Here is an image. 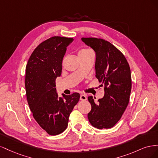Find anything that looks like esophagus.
I'll return each mask as SVG.
<instances>
[{
	"label": "esophagus",
	"mask_w": 158,
	"mask_h": 158,
	"mask_svg": "<svg viewBox=\"0 0 158 158\" xmlns=\"http://www.w3.org/2000/svg\"><path fill=\"white\" fill-rule=\"evenodd\" d=\"M80 99L81 100V101H85V100L87 99V97H86V95H84V94H82V95H80Z\"/></svg>",
	"instance_id": "esophagus-1"
}]
</instances>
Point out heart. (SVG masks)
Here are the masks:
<instances>
[{"label":"heart","instance_id":"heart-1","mask_svg":"<svg viewBox=\"0 0 158 158\" xmlns=\"http://www.w3.org/2000/svg\"><path fill=\"white\" fill-rule=\"evenodd\" d=\"M92 52L91 51H89V49H83L82 50H80L78 52V55H82V54H84V53H87V52Z\"/></svg>","mask_w":158,"mask_h":158}]
</instances>
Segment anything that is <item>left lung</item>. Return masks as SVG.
I'll use <instances>...</instances> for the list:
<instances>
[{"instance_id":"left-lung-1","label":"left lung","mask_w":158,"mask_h":158,"mask_svg":"<svg viewBox=\"0 0 158 158\" xmlns=\"http://www.w3.org/2000/svg\"><path fill=\"white\" fill-rule=\"evenodd\" d=\"M82 41L95 52V76L104 86L103 98L94 102L88 98L92 109L89 123L98 129L110 128L120 120L128 106L132 81L130 66L122 52L111 43L100 38L82 37Z\"/></svg>"}]
</instances>
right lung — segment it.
<instances>
[{"instance_id":"right-lung-1","label":"right lung","mask_w":158,"mask_h":158,"mask_svg":"<svg viewBox=\"0 0 158 158\" xmlns=\"http://www.w3.org/2000/svg\"><path fill=\"white\" fill-rule=\"evenodd\" d=\"M73 38L55 36L44 41L31 53L26 68V97L33 118L49 135L63 132L80 99L78 93L59 98L55 80L62 73L63 59Z\"/></svg>"}]
</instances>
